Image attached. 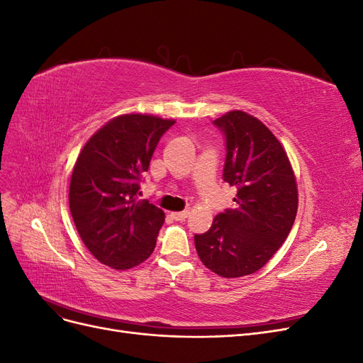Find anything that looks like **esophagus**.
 <instances>
[{"instance_id":"1","label":"esophagus","mask_w":363,"mask_h":363,"mask_svg":"<svg viewBox=\"0 0 363 363\" xmlns=\"http://www.w3.org/2000/svg\"><path fill=\"white\" fill-rule=\"evenodd\" d=\"M171 216L175 219V221H184L186 218L189 216V211H183V212H172Z\"/></svg>"}]
</instances>
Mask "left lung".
I'll return each instance as SVG.
<instances>
[{"mask_svg":"<svg viewBox=\"0 0 363 363\" xmlns=\"http://www.w3.org/2000/svg\"><path fill=\"white\" fill-rule=\"evenodd\" d=\"M225 135L224 182L236 189L233 208L195 235L204 265L225 279L259 271L286 240L298 208V189L286 151L255 116L232 111L213 121Z\"/></svg>","mask_w":363,"mask_h":363,"instance_id":"obj_1","label":"left lung"}]
</instances>
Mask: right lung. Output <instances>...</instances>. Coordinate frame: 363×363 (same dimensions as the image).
Returning <instances> with one entry per match:
<instances>
[{"label":"right lung","instance_id":"right-lung-1","mask_svg":"<svg viewBox=\"0 0 363 363\" xmlns=\"http://www.w3.org/2000/svg\"><path fill=\"white\" fill-rule=\"evenodd\" d=\"M174 119L128 113L108 121L86 142L74 164L69 208L83 244L113 269H130L155 251L162 208L138 201L162 135Z\"/></svg>","mask_w":363,"mask_h":363}]
</instances>
